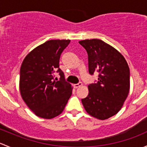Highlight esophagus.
Wrapping results in <instances>:
<instances>
[{
    "label": "esophagus",
    "mask_w": 147,
    "mask_h": 147,
    "mask_svg": "<svg viewBox=\"0 0 147 147\" xmlns=\"http://www.w3.org/2000/svg\"><path fill=\"white\" fill-rule=\"evenodd\" d=\"M82 85V83L81 82H78V84H74V87H75V88H78V87H81Z\"/></svg>",
    "instance_id": "1"
}]
</instances>
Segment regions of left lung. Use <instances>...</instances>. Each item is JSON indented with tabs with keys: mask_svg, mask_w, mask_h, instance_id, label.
I'll return each mask as SVG.
<instances>
[{
	"mask_svg": "<svg viewBox=\"0 0 147 147\" xmlns=\"http://www.w3.org/2000/svg\"><path fill=\"white\" fill-rule=\"evenodd\" d=\"M79 43L88 55L89 72H98V80L88 85L89 94L82 99L86 112L99 119H108L121 109L128 96L130 72L122 55L99 39Z\"/></svg>",
	"mask_w": 147,
	"mask_h": 147,
	"instance_id": "left-lung-1",
	"label": "left lung"
}]
</instances>
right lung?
<instances>
[{
  "instance_id": "right-lung-1",
  "label": "right lung",
  "mask_w": 147,
  "mask_h": 147,
  "mask_svg": "<svg viewBox=\"0 0 147 147\" xmlns=\"http://www.w3.org/2000/svg\"><path fill=\"white\" fill-rule=\"evenodd\" d=\"M69 40H50L25 57L20 70V92L27 106L38 117L52 119L63 112L72 94L59 62ZM58 72L60 80L54 73Z\"/></svg>"
}]
</instances>
